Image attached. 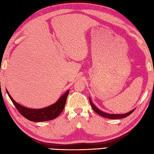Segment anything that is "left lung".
I'll use <instances>...</instances> for the list:
<instances>
[{
	"label": "left lung",
	"mask_w": 154,
	"mask_h": 154,
	"mask_svg": "<svg viewBox=\"0 0 154 154\" xmlns=\"http://www.w3.org/2000/svg\"><path fill=\"white\" fill-rule=\"evenodd\" d=\"M89 102L91 106H92L93 110L94 112H97V114H99V115H100L101 116L104 117V118H107V119H123V118H126L127 116H128L130 114H131L134 111L135 109H133L132 110L130 111L129 112H127L125 114H109V113H106V112H104L103 111L99 110L98 108H97L94 105V104L93 103L92 101H91V99L89 98Z\"/></svg>",
	"instance_id": "obj_1"
}]
</instances>
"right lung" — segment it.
<instances>
[{
  "label": "right lung",
  "mask_w": 154,
  "mask_h": 154,
  "mask_svg": "<svg viewBox=\"0 0 154 154\" xmlns=\"http://www.w3.org/2000/svg\"><path fill=\"white\" fill-rule=\"evenodd\" d=\"M6 92H7L8 97L14 104V105L18 110V112L24 118L32 121V122H44V121L51 120L55 119L62 112L64 109L65 103H66L69 90L67 91L55 103L40 109H29V108L20 105V104L16 103L14 100H13L7 90H6Z\"/></svg>",
  "instance_id": "obj_1"
}]
</instances>
